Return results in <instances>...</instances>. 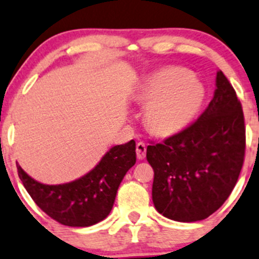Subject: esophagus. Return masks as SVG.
I'll return each mask as SVG.
<instances>
[{
  "instance_id": "esophagus-1",
  "label": "esophagus",
  "mask_w": 259,
  "mask_h": 259,
  "mask_svg": "<svg viewBox=\"0 0 259 259\" xmlns=\"http://www.w3.org/2000/svg\"><path fill=\"white\" fill-rule=\"evenodd\" d=\"M146 152H147V146L146 143L139 142L136 145V155L139 160H143L146 158Z\"/></svg>"
}]
</instances>
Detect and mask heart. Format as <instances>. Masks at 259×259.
<instances>
[{"label":"heart","mask_w":259,"mask_h":259,"mask_svg":"<svg viewBox=\"0 0 259 259\" xmlns=\"http://www.w3.org/2000/svg\"><path fill=\"white\" fill-rule=\"evenodd\" d=\"M139 100L149 105L146 124L156 136H171L182 132L198 112L204 88L197 78L178 68H165L146 80Z\"/></svg>","instance_id":"1"}]
</instances>
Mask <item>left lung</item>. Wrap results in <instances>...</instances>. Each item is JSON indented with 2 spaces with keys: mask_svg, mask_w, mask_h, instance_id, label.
<instances>
[{
  "mask_svg": "<svg viewBox=\"0 0 259 259\" xmlns=\"http://www.w3.org/2000/svg\"><path fill=\"white\" fill-rule=\"evenodd\" d=\"M245 142L240 100L224 73L218 71L214 98L199 118L162 143L147 147L156 210L181 222L210 217L237 184Z\"/></svg>",
  "mask_w": 259,
  "mask_h": 259,
  "instance_id": "obj_1",
  "label": "left lung"
}]
</instances>
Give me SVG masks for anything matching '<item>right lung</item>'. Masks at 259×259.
<instances>
[{
	"label": "right lung",
	"mask_w": 259,
	"mask_h": 259,
	"mask_svg": "<svg viewBox=\"0 0 259 259\" xmlns=\"http://www.w3.org/2000/svg\"><path fill=\"white\" fill-rule=\"evenodd\" d=\"M135 149L134 140L112 147L91 172L67 184H41L16 167L25 189L45 214L61 225L88 227L110 214L120 182L136 162Z\"/></svg>",
	"instance_id": "right-lung-1"
}]
</instances>
